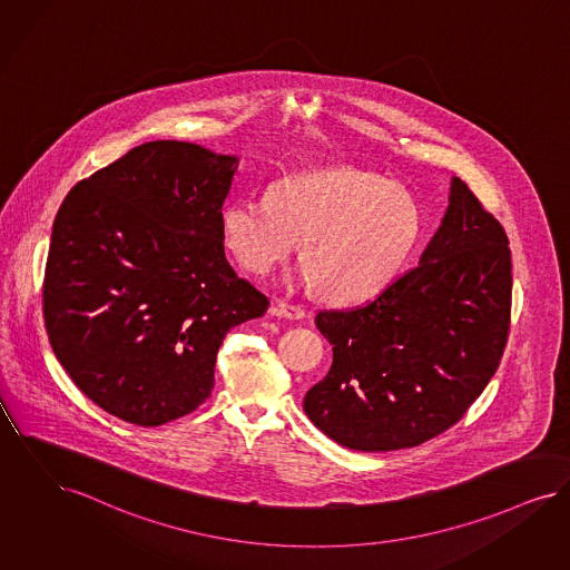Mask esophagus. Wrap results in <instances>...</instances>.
Listing matches in <instances>:
<instances>
[{
    "label": "esophagus",
    "mask_w": 570,
    "mask_h": 570,
    "mask_svg": "<svg viewBox=\"0 0 570 570\" xmlns=\"http://www.w3.org/2000/svg\"><path fill=\"white\" fill-rule=\"evenodd\" d=\"M271 315L299 321V318L306 316V313H304L302 306H295V304H289V302H285V299H276L275 304L271 306Z\"/></svg>",
    "instance_id": "34e87169"
}]
</instances>
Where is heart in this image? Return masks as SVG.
<instances>
[{"label":"heart","instance_id":"1","mask_svg":"<svg viewBox=\"0 0 570 570\" xmlns=\"http://www.w3.org/2000/svg\"><path fill=\"white\" fill-rule=\"evenodd\" d=\"M421 207L400 184L355 167L295 173L271 196L243 194L222 209V234L257 276L299 249L297 278L332 304L382 294L421 236Z\"/></svg>","mask_w":570,"mask_h":570}]
</instances>
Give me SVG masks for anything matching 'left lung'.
Wrapping results in <instances>:
<instances>
[{
	"mask_svg": "<svg viewBox=\"0 0 570 570\" xmlns=\"http://www.w3.org/2000/svg\"><path fill=\"white\" fill-rule=\"evenodd\" d=\"M448 200L416 268L365 306L316 315L334 363L304 412L344 448L389 452L433 440L463 419L501 363L509 240L459 177Z\"/></svg>",
	"mask_w": 570,
	"mask_h": 570,
	"instance_id": "obj_1",
	"label": "left lung"
}]
</instances>
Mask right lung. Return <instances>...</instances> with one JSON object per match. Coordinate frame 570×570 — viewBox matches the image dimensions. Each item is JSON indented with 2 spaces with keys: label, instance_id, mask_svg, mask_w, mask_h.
Returning <instances> with one entry per match:
<instances>
[{
  "label": "right lung",
  "instance_id": "right-lung-1",
  "mask_svg": "<svg viewBox=\"0 0 570 570\" xmlns=\"http://www.w3.org/2000/svg\"><path fill=\"white\" fill-rule=\"evenodd\" d=\"M236 156L149 141L76 184L43 275L52 351L107 414L158 426L212 395L226 334L268 297L224 254Z\"/></svg>",
  "mask_w": 570,
  "mask_h": 570
}]
</instances>
